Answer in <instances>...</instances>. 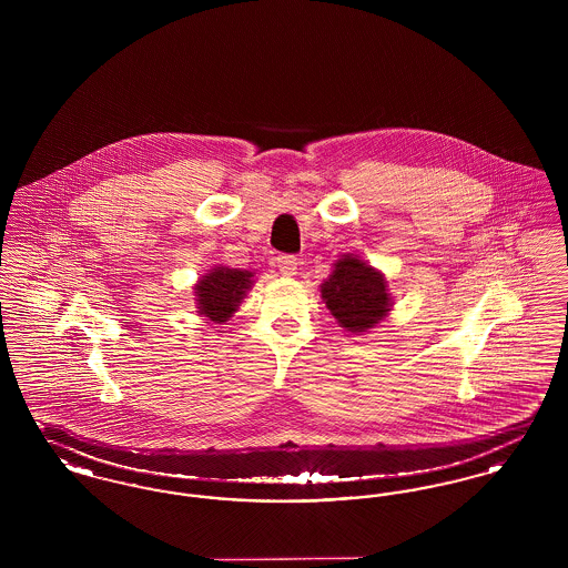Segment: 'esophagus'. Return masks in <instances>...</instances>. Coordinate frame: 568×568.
Wrapping results in <instances>:
<instances>
[{"label": "esophagus", "instance_id": "obj_1", "mask_svg": "<svg viewBox=\"0 0 568 568\" xmlns=\"http://www.w3.org/2000/svg\"><path fill=\"white\" fill-rule=\"evenodd\" d=\"M297 266H300V260L294 257V255H281V257H276V268H278V272H281L283 276H294L297 272Z\"/></svg>", "mask_w": 568, "mask_h": 568}]
</instances>
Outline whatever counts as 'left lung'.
<instances>
[{"instance_id": "1", "label": "left lung", "mask_w": 568, "mask_h": 568, "mask_svg": "<svg viewBox=\"0 0 568 568\" xmlns=\"http://www.w3.org/2000/svg\"><path fill=\"white\" fill-rule=\"evenodd\" d=\"M322 300L338 325L352 334L377 327L394 306L385 274L353 253L332 264L322 283Z\"/></svg>"}]
</instances>
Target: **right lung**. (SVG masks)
<instances>
[{"label":"right lung","instance_id":"right-lung-1","mask_svg":"<svg viewBox=\"0 0 568 568\" xmlns=\"http://www.w3.org/2000/svg\"><path fill=\"white\" fill-rule=\"evenodd\" d=\"M255 272L215 266L193 285L195 313L206 317V324H225L239 311L244 296L253 287Z\"/></svg>","mask_w":568,"mask_h":568}]
</instances>
